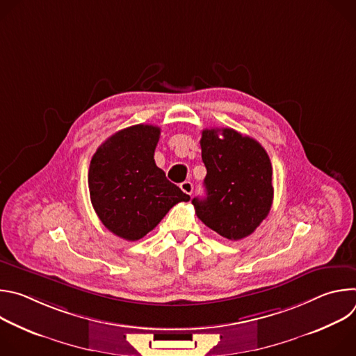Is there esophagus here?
<instances>
[{
	"label": "esophagus",
	"instance_id": "34e87169",
	"mask_svg": "<svg viewBox=\"0 0 356 356\" xmlns=\"http://www.w3.org/2000/svg\"><path fill=\"white\" fill-rule=\"evenodd\" d=\"M180 188H181L186 194L191 195V193H193V183H191V181H183V183L180 184Z\"/></svg>",
	"mask_w": 356,
	"mask_h": 356
}]
</instances>
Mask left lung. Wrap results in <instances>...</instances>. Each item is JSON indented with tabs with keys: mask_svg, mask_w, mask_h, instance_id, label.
<instances>
[{
	"mask_svg": "<svg viewBox=\"0 0 356 356\" xmlns=\"http://www.w3.org/2000/svg\"><path fill=\"white\" fill-rule=\"evenodd\" d=\"M206 198H193L197 217L221 236L239 241L268 217L272 163L264 146L235 129H204L200 139Z\"/></svg>",
	"mask_w": 356,
	"mask_h": 356,
	"instance_id": "1",
	"label": "left lung"
}]
</instances>
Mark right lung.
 Returning <instances> with one entry per match:
<instances>
[{
  "instance_id": "right-lung-1",
  "label": "right lung",
  "mask_w": 356,
  "mask_h": 356,
  "mask_svg": "<svg viewBox=\"0 0 356 356\" xmlns=\"http://www.w3.org/2000/svg\"><path fill=\"white\" fill-rule=\"evenodd\" d=\"M159 136L161 128L154 125L121 129L90 162L91 204L104 227L127 241L143 238L177 202L190 200L155 163Z\"/></svg>"
}]
</instances>
